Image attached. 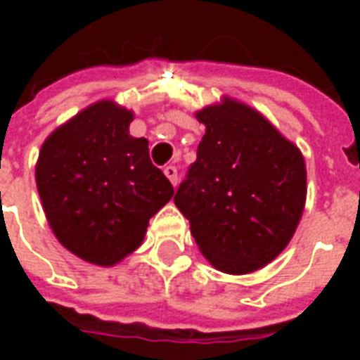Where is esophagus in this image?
I'll return each mask as SVG.
<instances>
[{
    "mask_svg": "<svg viewBox=\"0 0 360 360\" xmlns=\"http://www.w3.org/2000/svg\"><path fill=\"white\" fill-rule=\"evenodd\" d=\"M164 175L168 177L172 185L177 186V168H175V166H166V168H164Z\"/></svg>",
    "mask_w": 360,
    "mask_h": 360,
    "instance_id": "esophagus-1",
    "label": "esophagus"
}]
</instances>
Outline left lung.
<instances>
[{"mask_svg":"<svg viewBox=\"0 0 360 360\" xmlns=\"http://www.w3.org/2000/svg\"><path fill=\"white\" fill-rule=\"evenodd\" d=\"M196 162L174 202L214 269L248 274L290 245L307 202L301 149L257 110L231 97L198 110Z\"/></svg>","mask_w":360,"mask_h":360,"instance_id":"obj_1","label":"left lung"}]
</instances>
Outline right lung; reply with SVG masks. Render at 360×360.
Listing matches in <instances>:
<instances>
[{
  "label": "right lung",
  "instance_id": "right-lung-1",
  "mask_svg": "<svg viewBox=\"0 0 360 360\" xmlns=\"http://www.w3.org/2000/svg\"><path fill=\"white\" fill-rule=\"evenodd\" d=\"M134 112L110 98L53 130L35 166L37 191L58 240L84 262L112 267L143 243L174 186L129 134Z\"/></svg>",
  "mask_w": 360,
  "mask_h": 360
}]
</instances>
